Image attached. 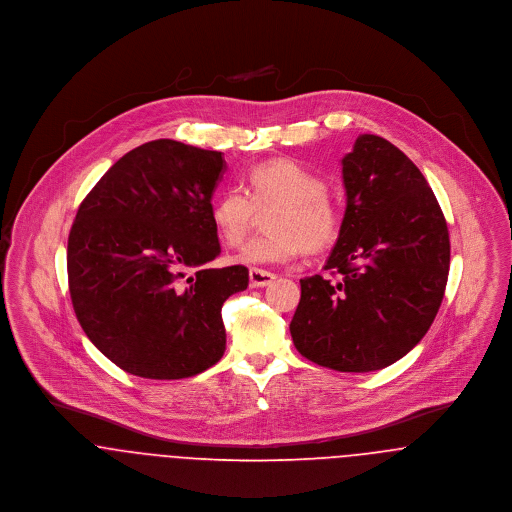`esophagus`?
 Wrapping results in <instances>:
<instances>
[{
  "mask_svg": "<svg viewBox=\"0 0 512 512\" xmlns=\"http://www.w3.org/2000/svg\"><path fill=\"white\" fill-rule=\"evenodd\" d=\"M275 279H277V275L271 273V271H265V269H259V267L249 269V283H251V286H257V288L269 286Z\"/></svg>",
  "mask_w": 512,
  "mask_h": 512,
  "instance_id": "34e87169",
  "label": "esophagus"
}]
</instances>
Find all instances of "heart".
Returning <instances> with one entry per match:
<instances>
[{
  "label": "heart",
  "instance_id": "heart-1",
  "mask_svg": "<svg viewBox=\"0 0 512 512\" xmlns=\"http://www.w3.org/2000/svg\"><path fill=\"white\" fill-rule=\"evenodd\" d=\"M277 206L269 216L273 231L245 243L239 261L284 263L304 249L320 253L340 233V212L326 194V182L316 172L290 159H273L247 172L245 190L231 186L210 206V218L220 239L237 247L255 222L257 210Z\"/></svg>",
  "mask_w": 512,
  "mask_h": 512
}]
</instances>
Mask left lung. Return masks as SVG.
Returning a JSON list of instances; mask_svg holds the SVG:
<instances>
[{
  "label": "left lung",
  "instance_id": "8db88e82",
  "mask_svg": "<svg viewBox=\"0 0 512 512\" xmlns=\"http://www.w3.org/2000/svg\"><path fill=\"white\" fill-rule=\"evenodd\" d=\"M345 214L322 275L300 279L294 347L341 373L393 365L432 326L450 273V233L418 167L387 139L359 135L341 159Z\"/></svg>",
  "mask_w": 512,
  "mask_h": 512
}]
</instances>
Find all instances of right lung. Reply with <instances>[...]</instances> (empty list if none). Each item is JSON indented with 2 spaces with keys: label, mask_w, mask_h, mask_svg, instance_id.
Returning a JSON list of instances; mask_svg holds the SVG:
<instances>
[{
  "label": "right lung",
  "mask_w": 512,
  "mask_h": 512,
  "mask_svg": "<svg viewBox=\"0 0 512 512\" xmlns=\"http://www.w3.org/2000/svg\"><path fill=\"white\" fill-rule=\"evenodd\" d=\"M224 171L218 151L149 141L78 208L66 251L72 306L90 341L131 375L192 377L226 351L222 306L249 271L202 267L222 251L210 206Z\"/></svg>",
  "instance_id": "right-lung-1"
}]
</instances>
